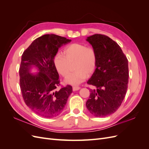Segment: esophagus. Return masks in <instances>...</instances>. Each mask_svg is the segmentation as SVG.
Returning <instances> with one entry per match:
<instances>
[{
	"instance_id": "obj_1",
	"label": "esophagus",
	"mask_w": 149,
	"mask_h": 149,
	"mask_svg": "<svg viewBox=\"0 0 149 149\" xmlns=\"http://www.w3.org/2000/svg\"><path fill=\"white\" fill-rule=\"evenodd\" d=\"M79 89H80V88L78 87V86H73V91H78V90H79Z\"/></svg>"
}]
</instances>
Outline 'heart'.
Instances as JSON below:
<instances>
[{
    "mask_svg": "<svg viewBox=\"0 0 149 149\" xmlns=\"http://www.w3.org/2000/svg\"><path fill=\"white\" fill-rule=\"evenodd\" d=\"M63 55L58 53L53 62L58 73L63 77L70 74L71 65L74 63L73 69L75 71L65 79L66 84L78 85L95 71L97 55L93 48L83 43H71L64 48Z\"/></svg>",
    "mask_w": 149,
    "mask_h": 149,
    "instance_id": "b5f03b06",
    "label": "heart"
}]
</instances>
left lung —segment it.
Wrapping results in <instances>:
<instances>
[{"label": "left lung", "instance_id": "8db88e82", "mask_svg": "<svg viewBox=\"0 0 149 149\" xmlns=\"http://www.w3.org/2000/svg\"><path fill=\"white\" fill-rule=\"evenodd\" d=\"M95 50L97 66L88 81L90 89L86 103L93 116L103 118L118 109L125 97L129 79L128 60L119 45L107 36L94 34L86 38Z\"/></svg>", "mask_w": 149, "mask_h": 149}]
</instances>
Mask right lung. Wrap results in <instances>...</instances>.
<instances>
[{
	"instance_id": "right-lung-1",
	"label": "right lung",
	"mask_w": 149,
	"mask_h": 149,
	"mask_svg": "<svg viewBox=\"0 0 149 149\" xmlns=\"http://www.w3.org/2000/svg\"><path fill=\"white\" fill-rule=\"evenodd\" d=\"M71 40L54 34L35 39L22 56L20 86L24 101L31 110L46 118H53L63 111L72 93L70 85L57 90L59 74L54 65L58 49ZM37 73H31L32 69Z\"/></svg>"
}]
</instances>
